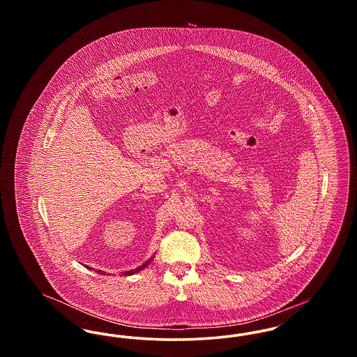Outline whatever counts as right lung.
I'll return each mask as SVG.
<instances>
[{
    "instance_id": "1",
    "label": "right lung",
    "mask_w": 357,
    "mask_h": 357,
    "mask_svg": "<svg viewBox=\"0 0 357 357\" xmlns=\"http://www.w3.org/2000/svg\"><path fill=\"white\" fill-rule=\"evenodd\" d=\"M153 257H151V258H150V259H149V261H147V262H144V264H143V265H142V266H139V268H136V269H134V271H127V272H124V273H123V274H124V275H132V274H135V273L140 272V271H143V269H144V268H147V266H149V265H150V262H151V261H153ZM86 268H88V266H86ZM96 273H99V274H102V275H104V274H107V273L102 272V271H96Z\"/></svg>"
}]
</instances>
